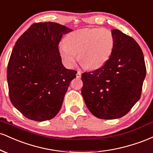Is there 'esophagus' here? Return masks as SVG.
<instances>
[{"instance_id":"1","label":"esophagus","mask_w":153,"mask_h":153,"mask_svg":"<svg viewBox=\"0 0 153 153\" xmlns=\"http://www.w3.org/2000/svg\"><path fill=\"white\" fill-rule=\"evenodd\" d=\"M76 76H77V78H80V77H81V71H78V72H77Z\"/></svg>"}]
</instances>
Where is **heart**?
Masks as SVG:
<instances>
[{
	"label": "heart",
	"instance_id": "obj_1",
	"mask_svg": "<svg viewBox=\"0 0 153 153\" xmlns=\"http://www.w3.org/2000/svg\"><path fill=\"white\" fill-rule=\"evenodd\" d=\"M114 39L111 31L105 28H85L69 33L58 51L66 66L73 68L79 57L82 65L96 70L104 65L113 52ZM79 57H77V53Z\"/></svg>",
	"mask_w": 153,
	"mask_h": 153
}]
</instances>
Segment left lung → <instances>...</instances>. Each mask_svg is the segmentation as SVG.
I'll list each match as a JSON object with an SVG mask.
<instances>
[{"mask_svg":"<svg viewBox=\"0 0 153 153\" xmlns=\"http://www.w3.org/2000/svg\"><path fill=\"white\" fill-rule=\"evenodd\" d=\"M114 39L108 60L99 69L82 74L81 94L87 108L97 118H121L140 99L146 75L140 45L119 29H112Z\"/></svg>","mask_w":153,"mask_h":153,"instance_id":"8db88e82","label":"left lung"}]
</instances>
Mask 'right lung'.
I'll return each mask as SVG.
<instances>
[{
    "instance_id": "1",
    "label": "right lung",
    "mask_w": 153,
    "mask_h": 153,
    "mask_svg": "<svg viewBox=\"0 0 153 153\" xmlns=\"http://www.w3.org/2000/svg\"><path fill=\"white\" fill-rule=\"evenodd\" d=\"M72 29L54 22L32 24L18 39L8 64L9 97L26 118L50 120L60 110L77 72L63 66L58 46Z\"/></svg>"
}]
</instances>
